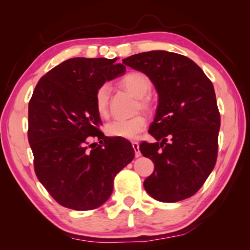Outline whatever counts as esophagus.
Returning a JSON list of instances; mask_svg holds the SVG:
<instances>
[{"mask_svg": "<svg viewBox=\"0 0 250 250\" xmlns=\"http://www.w3.org/2000/svg\"><path fill=\"white\" fill-rule=\"evenodd\" d=\"M132 146L135 151V157H140L141 156V152H140V148H139V143L138 142H132Z\"/></svg>", "mask_w": 250, "mask_h": 250, "instance_id": "obj_1", "label": "esophagus"}]
</instances>
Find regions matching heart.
Wrapping results in <instances>:
<instances>
[{
    "mask_svg": "<svg viewBox=\"0 0 250 250\" xmlns=\"http://www.w3.org/2000/svg\"><path fill=\"white\" fill-rule=\"evenodd\" d=\"M121 83L126 90L139 98L138 108L143 110H150L152 107V101L148 97L151 81L146 74L140 71H131L122 78ZM109 95L110 86L108 83L101 84L94 93V107L100 117H108L109 115ZM146 126V119L143 115H136L129 119H115L105 125V133L109 136L133 140L138 138Z\"/></svg>",
    "mask_w": 250,
    "mask_h": 250,
    "instance_id": "heart-1",
    "label": "heart"
}]
</instances>
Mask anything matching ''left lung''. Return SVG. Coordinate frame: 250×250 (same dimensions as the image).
<instances>
[{"label": "left lung", "instance_id": "1", "mask_svg": "<svg viewBox=\"0 0 250 250\" xmlns=\"http://www.w3.org/2000/svg\"><path fill=\"white\" fill-rule=\"evenodd\" d=\"M123 63L145 73L158 92L149 128L156 142L140 145L142 155L155 164L143 187L163 203L193 196L217 159L221 117L213 84L182 54L150 51L123 59Z\"/></svg>", "mask_w": 250, "mask_h": 250}]
</instances>
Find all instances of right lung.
<instances>
[{"label": "right lung", "mask_w": 250, "mask_h": 250, "mask_svg": "<svg viewBox=\"0 0 250 250\" xmlns=\"http://www.w3.org/2000/svg\"><path fill=\"white\" fill-rule=\"evenodd\" d=\"M117 59L73 58L37 83L28 104V142L36 176L54 200L91 210L109 199L116 174L134 158L131 142L107 138L94 107L105 81L126 71ZM97 139L101 143L90 142Z\"/></svg>", "instance_id": "add662e5"}]
</instances>
